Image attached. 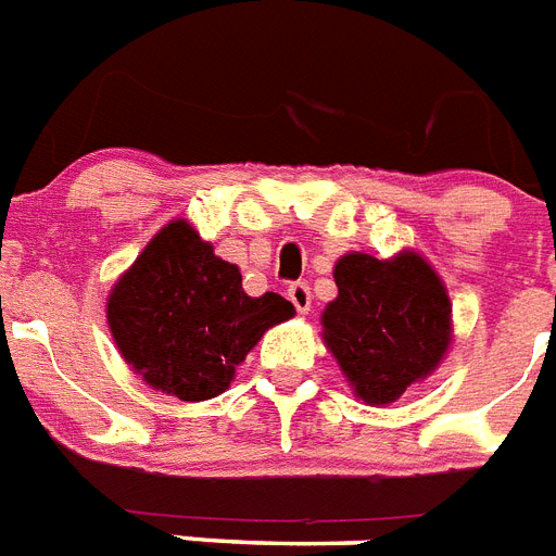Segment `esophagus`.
<instances>
[{"instance_id":"esophagus-1","label":"esophagus","mask_w":556,"mask_h":556,"mask_svg":"<svg viewBox=\"0 0 556 556\" xmlns=\"http://www.w3.org/2000/svg\"><path fill=\"white\" fill-rule=\"evenodd\" d=\"M288 300L293 302V307H296L300 314H307V311H311V288H307L305 282H293V286L288 288Z\"/></svg>"}]
</instances>
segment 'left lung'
I'll return each instance as SVG.
<instances>
[{
  "label": "left lung",
  "instance_id": "obj_1",
  "mask_svg": "<svg viewBox=\"0 0 556 556\" xmlns=\"http://www.w3.org/2000/svg\"><path fill=\"white\" fill-rule=\"evenodd\" d=\"M333 282L339 293L321 311V342L358 401L393 404L438 370L452 344V302L418 251L390 260L350 251L336 260Z\"/></svg>",
  "mask_w": 556,
  "mask_h": 556
}]
</instances>
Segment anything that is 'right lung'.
Here are the masks:
<instances>
[{"label":"right lung","mask_w":556,"mask_h":556,"mask_svg":"<svg viewBox=\"0 0 556 556\" xmlns=\"http://www.w3.org/2000/svg\"><path fill=\"white\" fill-rule=\"evenodd\" d=\"M293 314L279 293L242 291L240 268L184 217L147 242L106 296V325L124 362L180 401L226 393L265 330Z\"/></svg>","instance_id":"right-lung-1"}]
</instances>
